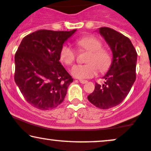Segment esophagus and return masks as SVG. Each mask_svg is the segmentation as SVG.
Masks as SVG:
<instances>
[{
    "label": "esophagus",
    "mask_w": 151,
    "mask_h": 151,
    "mask_svg": "<svg viewBox=\"0 0 151 151\" xmlns=\"http://www.w3.org/2000/svg\"><path fill=\"white\" fill-rule=\"evenodd\" d=\"M79 82L82 84H85V83H87V81H85V80H80Z\"/></svg>",
    "instance_id": "esophagus-1"
}]
</instances>
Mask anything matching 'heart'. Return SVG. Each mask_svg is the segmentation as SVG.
<instances>
[{
  "label": "heart",
  "instance_id": "1",
  "mask_svg": "<svg viewBox=\"0 0 151 151\" xmlns=\"http://www.w3.org/2000/svg\"><path fill=\"white\" fill-rule=\"evenodd\" d=\"M76 45L80 51H86L87 53L85 61L87 64L76 65L72 68L71 73L79 79H87L95 76L98 73H105L109 70L113 63V56L106 48L102 47V42L94 36H86L78 39ZM61 60L68 66L75 62L77 52L68 45L61 46Z\"/></svg>",
  "mask_w": 151,
  "mask_h": 151
}]
</instances>
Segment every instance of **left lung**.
I'll return each mask as SVG.
<instances>
[{
	"label": "left lung",
	"instance_id": "obj_1",
	"mask_svg": "<svg viewBox=\"0 0 151 151\" xmlns=\"http://www.w3.org/2000/svg\"><path fill=\"white\" fill-rule=\"evenodd\" d=\"M99 33L113 52V63L104 78L103 85L95 84L87 99L96 107L109 109L122 103L136 80L137 53L127 36L109 27H101Z\"/></svg>",
	"mask_w": 151,
	"mask_h": 151
}]
</instances>
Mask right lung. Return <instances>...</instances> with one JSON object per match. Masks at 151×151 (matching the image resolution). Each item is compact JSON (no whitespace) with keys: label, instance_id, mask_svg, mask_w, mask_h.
I'll return each mask as SVG.
<instances>
[{"label":"right lung","instance_id":"add662e5","mask_svg":"<svg viewBox=\"0 0 151 151\" xmlns=\"http://www.w3.org/2000/svg\"><path fill=\"white\" fill-rule=\"evenodd\" d=\"M41 29L22 39L14 56V81L28 103L47 111L64 101L73 79L59 62L64 42L76 32Z\"/></svg>","mask_w":151,"mask_h":151}]
</instances>
